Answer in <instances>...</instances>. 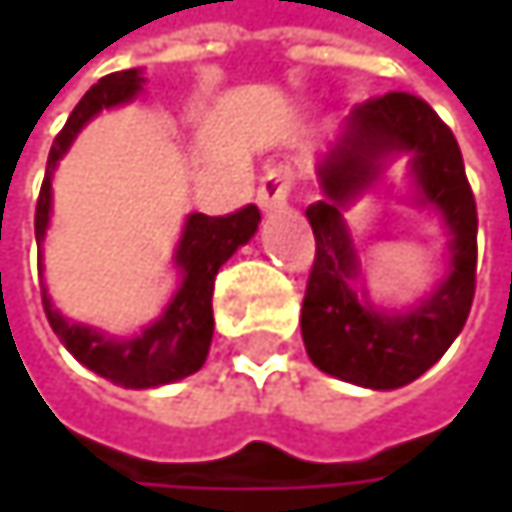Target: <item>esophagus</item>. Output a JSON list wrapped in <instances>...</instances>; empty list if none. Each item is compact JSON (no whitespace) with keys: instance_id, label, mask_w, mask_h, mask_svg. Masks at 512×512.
I'll return each mask as SVG.
<instances>
[{"instance_id":"obj_1","label":"esophagus","mask_w":512,"mask_h":512,"mask_svg":"<svg viewBox=\"0 0 512 512\" xmlns=\"http://www.w3.org/2000/svg\"><path fill=\"white\" fill-rule=\"evenodd\" d=\"M290 186H293V171L278 165V168H269L257 186V207L260 210H278L287 204V195H290Z\"/></svg>"}]
</instances>
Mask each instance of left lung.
<instances>
[{"label": "left lung", "mask_w": 512, "mask_h": 512, "mask_svg": "<svg viewBox=\"0 0 512 512\" xmlns=\"http://www.w3.org/2000/svg\"><path fill=\"white\" fill-rule=\"evenodd\" d=\"M407 156L413 203L433 209L452 240L446 278L409 309L373 306L343 210ZM323 198L305 210L317 257L302 302V341L314 367L344 382L391 391L427 373L462 332L477 269V207L454 133L406 91L356 106L317 159Z\"/></svg>", "instance_id": "1"}]
</instances>
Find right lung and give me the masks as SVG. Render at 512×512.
Wrapping results in <instances>:
<instances>
[{
	"instance_id": "1",
	"label": "right lung",
	"mask_w": 512,
	"mask_h": 512,
	"mask_svg": "<svg viewBox=\"0 0 512 512\" xmlns=\"http://www.w3.org/2000/svg\"><path fill=\"white\" fill-rule=\"evenodd\" d=\"M142 70H121L103 76L97 85L85 91V97L70 112L64 130L55 136L47 159V174L35 210V240L38 249H44L47 228L52 219V174L58 162L70 151L76 136L85 130L88 121H94L106 109H118L133 103L142 94ZM260 210L255 204L231 213V216H204L189 213L174 249V269L180 272V284L171 296V302L162 308L151 326H145L139 335H109L97 326L76 323L64 317L52 305L50 290L44 287V311L50 320L52 332L67 347V353L94 370L97 376L121 385V388H159L177 379L192 376L201 370L210 353L213 341V281L222 263L234 255L240 246H246L257 231ZM41 272H44V252H41Z\"/></svg>"
}]
</instances>
